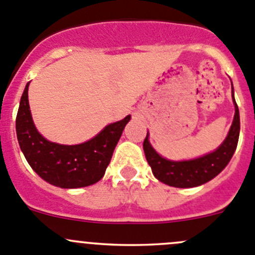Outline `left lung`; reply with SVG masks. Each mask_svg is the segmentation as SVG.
<instances>
[{
	"label": "left lung",
	"mask_w": 255,
	"mask_h": 255,
	"mask_svg": "<svg viewBox=\"0 0 255 255\" xmlns=\"http://www.w3.org/2000/svg\"><path fill=\"white\" fill-rule=\"evenodd\" d=\"M232 97L236 110L233 123L226 139L214 152L189 160H170L155 152L149 143L147 133V137L143 142V149L148 164L150 165L153 174L158 180L170 187L193 188L213 179L227 167L237 149L239 130H241L239 110L234 100L233 85H232Z\"/></svg>",
	"instance_id": "obj_1"
}]
</instances>
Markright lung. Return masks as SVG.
Returning <instances> with one entry per match:
<instances>
[{
	"mask_svg": "<svg viewBox=\"0 0 255 255\" xmlns=\"http://www.w3.org/2000/svg\"><path fill=\"white\" fill-rule=\"evenodd\" d=\"M26 85L16 117L19 148L32 169L43 180L59 188L88 187L102 179L130 116L106 126L96 137L81 144L49 142L37 130L28 105Z\"/></svg>",
	"mask_w": 255,
	"mask_h": 255,
	"instance_id": "add662e5",
	"label": "right lung"
}]
</instances>
